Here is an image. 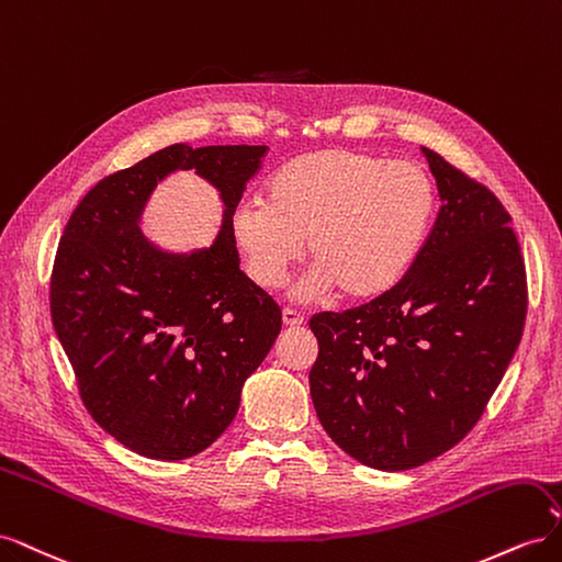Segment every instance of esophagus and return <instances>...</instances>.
Returning a JSON list of instances; mask_svg holds the SVG:
<instances>
[{
  "mask_svg": "<svg viewBox=\"0 0 562 562\" xmlns=\"http://www.w3.org/2000/svg\"><path fill=\"white\" fill-rule=\"evenodd\" d=\"M304 323V316L295 310H283V326L285 328H300Z\"/></svg>",
  "mask_w": 562,
  "mask_h": 562,
  "instance_id": "esophagus-1",
  "label": "esophagus"
}]
</instances>
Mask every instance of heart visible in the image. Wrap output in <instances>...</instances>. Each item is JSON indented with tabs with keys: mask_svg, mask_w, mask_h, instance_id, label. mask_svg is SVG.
Returning a JSON list of instances; mask_svg holds the SVG:
<instances>
[{
	"mask_svg": "<svg viewBox=\"0 0 562 562\" xmlns=\"http://www.w3.org/2000/svg\"><path fill=\"white\" fill-rule=\"evenodd\" d=\"M436 201V182L417 164L363 149H316L279 166L265 201L236 209L232 232L250 279L267 291L283 285L307 239L314 269L295 300L312 302L335 288L347 300H372L417 262Z\"/></svg>",
	"mask_w": 562,
	"mask_h": 562,
	"instance_id": "1",
	"label": "heart"
}]
</instances>
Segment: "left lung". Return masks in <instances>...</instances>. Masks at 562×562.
<instances>
[{"mask_svg":"<svg viewBox=\"0 0 562 562\" xmlns=\"http://www.w3.org/2000/svg\"><path fill=\"white\" fill-rule=\"evenodd\" d=\"M440 206L389 293L310 321V391L323 429L361 464L405 471L481 419L522 337L527 279L512 215L485 184L422 147Z\"/></svg>","mask_w":562,"mask_h":562,"instance_id":"1","label":"left lung"}]
</instances>
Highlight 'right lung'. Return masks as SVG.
Segmentation results:
<instances>
[{
  "label": "right lung",
  "instance_id": "add662e5",
  "mask_svg": "<svg viewBox=\"0 0 562 562\" xmlns=\"http://www.w3.org/2000/svg\"><path fill=\"white\" fill-rule=\"evenodd\" d=\"M265 145H171L100 180L60 236L50 318L91 417L128 450L194 457L229 427L281 310L239 269L232 217ZM194 170L226 203L211 249L166 254L137 227L168 172Z\"/></svg>",
  "mask_w": 562,
  "mask_h": 562
}]
</instances>
